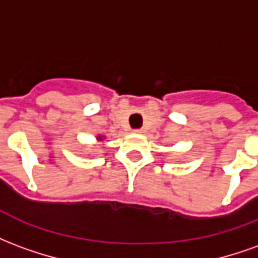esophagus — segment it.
<instances>
[{"instance_id": "esophagus-1", "label": "esophagus", "mask_w": 258, "mask_h": 258, "mask_svg": "<svg viewBox=\"0 0 258 258\" xmlns=\"http://www.w3.org/2000/svg\"><path fill=\"white\" fill-rule=\"evenodd\" d=\"M135 134H142L144 133V130H134Z\"/></svg>"}]
</instances>
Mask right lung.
I'll return each instance as SVG.
<instances>
[{"mask_svg":"<svg viewBox=\"0 0 258 258\" xmlns=\"http://www.w3.org/2000/svg\"><path fill=\"white\" fill-rule=\"evenodd\" d=\"M103 141H105V137H103V135H98V137H96V142H98V144H101Z\"/></svg>","mask_w":258,"mask_h":258,"instance_id":"obj_1","label":"right lung"}]
</instances>
